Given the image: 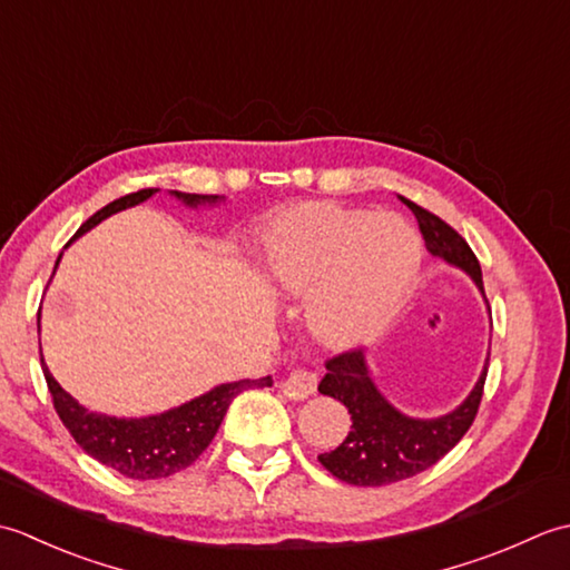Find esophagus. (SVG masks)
<instances>
[{
    "mask_svg": "<svg viewBox=\"0 0 570 570\" xmlns=\"http://www.w3.org/2000/svg\"><path fill=\"white\" fill-rule=\"evenodd\" d=\"M282 390L292 399H308L318 392V377L306 370H292V374L284 380Z\"/></svg>",
    "mask_w": 570,
    "mask_h": 570,
    "instance_id": "34e87169",
    "label": "esophagus"
}]
</instances>
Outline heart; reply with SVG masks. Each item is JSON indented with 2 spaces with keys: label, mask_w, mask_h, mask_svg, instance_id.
Returning a JSON list of instances; mask_svg holds the SVG:
<instances>
[{
  "label": "heart",
  "mask_w": 570,
  "mask_h": 570,
  "mask_svg": "<svg viewBox=\"0 0 570 570\" xmlns=\"http://www.w3.org/2000/svg\"><path fill=\"white\" fill-rule=\"evenodd\" d=\"M259 247L272 284L288 298H306V331L335 353L390 331L423 259L406 217L323 200L278 213L262 229Z\"/></svg>",
  "instance_id": "1"
}]
</instances>
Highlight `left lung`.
<instances>
[{"label": "left lung", "mask_w": 570, "mask_h": 570, "mask_svg": "<svg viewBox=\"0 0 570 570\" xmlns=\"http://www.w3.org/2000/svg\"><path fill=\"white\" fill-rule=\"evenodd\" d=\"M406 203L411 213L416 215L421 235L426 239V249L433 257L465 272L485 298L480 262L468 247V242L441 217L423 210L416 203ZM488 362L490 350L475 386L453 411L433 419H419L399 411L380 392V386L372 380L365 350H350L345 355L328 360L318 392L337 399L350 411V419H353L350 429L353 431L335 451L318 455L321 465L337 480L357 488L392 485V482L414 478L435 465L451 448H455L475 421L482 386H485L488 377Z\"/></svg>", "instance_id": "left-lung-1"}]
</instances>
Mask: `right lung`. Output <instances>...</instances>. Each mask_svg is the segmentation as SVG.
Here are the masks:
<instances>
[{
  "mask_svg": "<svg viewBox=\"0 0 570 570\" xmlns=\"http://www.w3.org/2000/svg\"><path fill=\"white\" fill-rule=\"evenodd\" d=\"M156 193H159V188H144L137 193H129V196L119 200H112L110 205H105L102 210L95 213L90 220H85L72 239L90 233L95 225H100L110 215L135 208V205L149 200L151 196H156ZM168 193L190 210H198L203 205L213 208V205L225 200L223 196H200V193H180V190H168ZM39 333H41V311H39ZM41 367H43V377L48 382V392L53 396V406L58 411V416L63 421V426L70 431L72 439H76V443L85 453L92 455L95 460H100L102 465L112 468L119 472V475L131 478V480H159L188 468L193 460H196L205 448L210 445V441L215 439V433L220 429V423L227 414L229 404H233V399L237 394L252 390V386L274 384L272 377L217 384L210 392L190 399V402L180 406L166 409L161 414L125 419V416H107V414H98V411H88L53 380V374L48 370L43 355H41Z\"/></svg>",
  "mask_w": 570,
  "mask_h": 570,
  "instance_id": "obj_1",
  "label": "right lung"
}]
</instances>
